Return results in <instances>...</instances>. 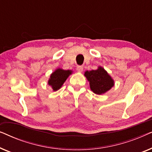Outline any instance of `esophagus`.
I'll list each match as a JSON object with an SVG mask.
<instances>
[{
  "label": "esophagus",
  "instance_id": "esophagus-1",
  "mask_svg": "<svg viewBox=\"0 0 152 152\" xmlns=\"http://www.w3.org/2000/svg\"><path fill=\"white\" fill-rule=\"evenodd\" d=\"M77 70L78 72H82L83 71V66H77Z\"/></svg>",
  "mask_w": 152,
  "mask_h": 152
}]
</instances>
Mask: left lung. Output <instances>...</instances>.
<instances>
[{"mask_svg":"<svg viewBox=\"0 0 152 152\" xmlns=\"http://www.w3.org/2000/svg\"><path fill=\"white\" fill-rule=\"evenodd\" d=\"M84 76L89 82L91 91L95 94H104L114 86L113 80L101 66L97 70H87L84 72Z\"/></svg>","mask_w":152,"mask_h":152,"instance_id":"8db88e82","label":"left lung"}]
</instances>
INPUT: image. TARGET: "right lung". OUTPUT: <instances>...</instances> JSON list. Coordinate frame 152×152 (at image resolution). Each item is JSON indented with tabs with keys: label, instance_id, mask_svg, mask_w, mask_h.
<instances>
[{
	"label": "right lung",
	"instance_id": "obj_1",
	"mask_svg": "<svg viewBox=\"0 0 152 152\" xmlns=\"http://www.w3.org/2000/svg\"><path fill=\"white\" fill-rule=\"evenodd\" d=\"M72 74V70H65L61 68H57L50 75L48 80V84L52 87L54 91L61 88L68 76Z\"/></svg>",
	"mask_w": 152,
	"mask_h": 152
}]
</instances>
